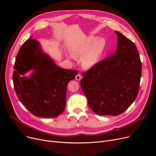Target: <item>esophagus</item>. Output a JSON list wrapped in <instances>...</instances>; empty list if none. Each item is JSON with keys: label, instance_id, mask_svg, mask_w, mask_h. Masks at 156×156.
Here are the masks:
<instances>
[{"label": "esophagus", "instance_id": "34e87169", "mask_svg": "<svg viewBox=\"0 0 156 156\" xmlns=\"http://www.w3.org/2000/svg\"><path fill=\"white\" fill-rule=\"evenodd\" d=\"M81 78H82V76H81V75H80V73H78L77 75H76V77H75L76 80H78V81H80V80L81 79Z\"/></svg>", "mask_w": 156, "mask_h": 156}]
</instances>
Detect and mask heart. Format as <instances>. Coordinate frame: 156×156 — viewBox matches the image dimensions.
<instances>
[{
	"mask_svg": "<svg viewBox=\"0 0 156 156\" xmlns=\"http://www.w3.org/2000/svg\"><path fill=\"white\" fill-rule=\"evenodd\" d=\"M105 47L106 42L104 38L90 37L74 47L71 53L75 58L83 57L81 59L83 66L90 68L101 60Z\"/></svg>",
	"mask_w": 156,
	"mask_h": 156,
	"instance_id": "1",
	"label": "heart"
}]
</instances>
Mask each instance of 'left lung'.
<instances>
[{
	"mask_svg": "<svg viewBox=\"0 0 156 156\" xmlns=\"http://www.w3.org/2000/svg\"><path fill=\"white\" fill-rule=\"evenodd\" d=\"M115 54L82 73L80 85L90 109L99 116H118L137 97L142 62L135 44L121 33Z\"/></svg>",
	"mask_w": 156,
	"mask_h": 156,
	"instance_id": "1",
	"label": "left lung"
}]
</instances>
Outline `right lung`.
Instances as JSON below:
<instances>
[{
  "instance_id": "1",
  "label": "right lung",
  "mask_w": 156,
  "mask_h": 156,
  "mask_svg": "<svg viewBox=\"0 0 156 156\" xmlns=\"http://www.w3.org/2000/svg\"><path fill=\"white\" fill-rule=\"evenodd\" d=\"M31 69L30 77H21ZM12 80L20 102L34 115L55 118L64 111L69 81L75 78L76 70L65 69L43 53L38 41L28 38L16 56Z\"/></svg>"
}]
</instances>
